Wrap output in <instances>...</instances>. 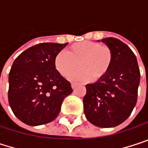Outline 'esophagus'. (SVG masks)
Segmentation results:
<instances>
[{
	"mask_svg": "<svg viewBox=\"0 0 148 148\" xmlns=\"http://www.w3.org/2000/svg\"><path fill=\"white\" fill-rule=\"evenodd\" d=\"M77 85H78L77 83H72V84H71V86H72V88H73V89H74V88L77 86Z\"/></svg>",
	"mask_w": 148,
	"mask_h": 148,
	"instance_id": "esophagus-1",
	"label": "esophagus"
}]
</instances>
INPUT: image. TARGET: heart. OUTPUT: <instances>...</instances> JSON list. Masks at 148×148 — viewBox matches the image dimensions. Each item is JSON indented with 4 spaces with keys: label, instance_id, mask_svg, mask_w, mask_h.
Segmentation results:
<instances>
[{
    "label": "heart",
    "instance_id": "heart-1",
    "mask_svg": "<svg viewBox=\"0 0 148 148\" xmlns=\"http://www.w3.org/2000/svg\"><path fill=\"white\" fill-rule=\"evenodd\" d=\"M113 60L111 49L92 41H83L72 45L69 52L60 51L55 57V67L64 77L74 71L78 65L81 69L72 74L71 79L84 81H97L109 72Z\"/></svg>",
    "mask_w": 148,
    "mask_h": 148
}]
</instances>
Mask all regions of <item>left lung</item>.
I'll list each match as a JSON object with an SVG mask.
<instances>
[{"instance_id":"1","label":"left lung","mask_w":148,"mask_h":148,"mask_svg":"<svg viewBox=\"0 0 148 148\" xmlns=\"http://www.w3.org/2000/svg\"><path fill=\"white\" fill-rule=\"evenodd\" d=\"M101 42L112 51V64L103 78L86 86L84 112L93 125L112 128L130 116L137 101L140 74L137 59L128 45L115 38Z\"/></svg>"}]
</instances>
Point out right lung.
<instances>
[{"mask_svg":"<svg viewBox=\"0 0 148 148\" xmlns=\"http://www.w3.org/2000/svg\"><path fill=\"white\" fill-rule=\"evenodd\" d=\"M66 44L43 43L22 52L8 76V102L16 117L30 126L56 119L63 99L72 93L71 84L55 67L56 56Z\"/></svg>","mask_w":148,"mask_h":148,"instance_id":"right-lung-1","label":"right lung"}]
</instances>
